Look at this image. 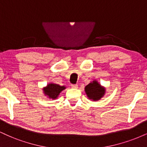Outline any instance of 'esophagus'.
Listing matches in <instances>:
<instances>
[{
    "mask_svg": "<svg viewBox=\"0 0 147 147\" xmlns=\"http://www.w3.org/2000/svg\"><path fill=\"white\" fill-rule=\"evenodd\" d=\"M71 86L73 88H78V87L77 84H71Z\"/></svg>",
    "mask_w": 147,
    "mask_h": 147,
    "instance_id": "obj_1",
    "label": "esophagus"
}]
</instances>
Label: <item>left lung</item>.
<instances>
[{
  "label": "left lung",
  "mask_w": 147,
  "mask_h": 147,
  "mask_svg": "<svg viewBox=\"0 0 147 147\" xmlns=\"http://www.w3.org/2000/svg\"><path fill=\"white\" fill-rule=\"evenodd\" d=\"M85 93L88 99L93 101H97L102 98L106 93V88L102 86L97 80L90 82L84 88Z\"/></svg>",
  "instance_id": "left-lung-1"
}]
</instances>
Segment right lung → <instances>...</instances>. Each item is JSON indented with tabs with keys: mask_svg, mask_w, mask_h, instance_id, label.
Instances as JSON below:
<instances>
[{
	"mask_svg": "<svg viewBox=\"0 0 147 147\" xmlns=\"http://www.w3.org/2000/svg\"><path fill=\"white\" fill-rule=\"evenodd\" d=\"M66 87L65 86H60L59 84L50 83L46 87L43 88V91L44 95L50 99H55L59 97V94L61 91L65 89Z\"/></svg>",
	"mask_w": 147,
	"mask_h": 147,
	"instance_id": "obj_1",
	"label": "right lung"
}]
</instances>
